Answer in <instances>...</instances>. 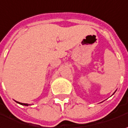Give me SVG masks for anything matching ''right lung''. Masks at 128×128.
<instances>
[{
    "instance_id": "right-lung-1",
    "label": "right lung",
    "mask_w": 128,
    "mask_h": 128,
    "mask_svg": "<svg viewBox=\"0 0 128 128\" xmlns=\"http://www.w3.org/2000/svg\"><path fill=\"white\" fill-rule=\"evenodd\" d=\"M19 103V104H22V105H25V106H28L29 104H25V103H20V102H18Z\"/></svg>"
}]
</instances>
